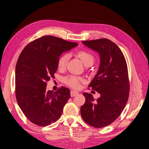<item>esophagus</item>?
Returning <instances> with one entry per match:
<instances>
[{
    "label": "esophagus",
    "mask_w": 149,
    "mask_h": 149,
    "mask_svg": "<svg viewBox=\"0 0 149 149\" xmlns=\"http://www.w3.org/2000/svg\"><path fill=\"white\" fill-rule=\"evenodd\" d=\"M79 94V93L76 91H70V95L71 97H74Z\"/></svg>",
    "instance_id": "34e87169"
}]
</instances>
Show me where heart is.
Here are the masks:
<instances>
[{"instance_id": "heart-1", "label": "heart", "mask_w": 149, "mask_h": 149, "mask_svg": "<svg viewBox=\"0 0 149 149\" xmlns=\"http://www.w3.org/2000/svg\"><path fill=\"white\" fill-rule=\"evenodd\" d=\"M77 56L81 59L85 66L92 65L94 62V58L93 55L90 53L85 50H80L77 52ZM70 54H64L59 58L58 60V66L60 69H64L66 66L69 59H70ZM84 79L81 77L74 76V75H68L63 79V81L65 84L68 85L69 87L74 89L79 88L80 86L81 82H83Z\"/></svg>"}]
</instances>
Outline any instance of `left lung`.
<instances>
[{"mask_svg": "<svg viewBox=\"0 0 149 149\" xmlns=\"http://www.w3.org/2000/svg\"><path fill=\"white\" fill-rule=\"evenodd\" d=\"M85 46L98 52L100 64L91 87L99 93L96 100L92 94L83 93L85 102L81 107V115L85 123L101 128L117 119L129 97L130 81L127 66L121 49L107 38L84 40Z\"/></svg>", "mask_w": 149, "mask_h": 149, "instance_id": "8db88e82", "label": "left lung"}]
</instances>
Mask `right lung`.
<instances>
[{
	"label": "right lung",
	"mask_w": 149,
	"mask_h": 149,
	"mask_svg": "<svg viewBox=\"0 0 149 149\" xmlns=\"http://www.w3.org/2000/svg\"><path fill=\"white\" fill-rule=\"evenodd\" d=\"M78 45L54 36H43L26 45L15 67V96L24 115L36 125L47 126L60 119L70 97L62 87L46 91L47 82L55 78L58 60L63 52Z\"/></svg>",
	"instance_id": "add662e5"
}]
</instances>
